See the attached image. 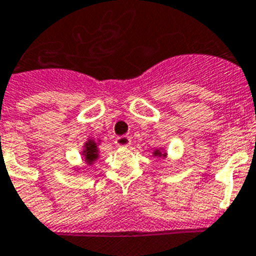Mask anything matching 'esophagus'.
I'll use <instances>...</instances> for the list:
<instances>
[{
    "label": "esophagus",
    "mask_w": 256,
    "mask_h": 256,
    "mask_svg": "<svg viewBox=\"0 0 256 256\" xmlns=\"http://www.w3.org/2000/svg\"><path fill=\"white\" fill-rule=\"evenodd\" d=\"M115 145L116 146L124 148V146H130V138L128 136H119L115 138Z\"/></svg>",
    "instance_id": "34e87169"
}]
</instances>
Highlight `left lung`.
Segmentation results:
<instances>
[{
	"label": "left lung",
	"mask_w": 256,
	"mask_h": 256,
	"mask_svg": "<svg viewBox=\"0 0 256 256\" xmlns=\"http://www.w3.org/2000/svg\"><path fill=\"white\" fill-rule=\"evenodd\" d=\"M154 156H156V157H166V153H162L161 150H160V149H157V150H154Z\"/></svg>",
	"instance_id": "left-lung-1"
}]
</instances>
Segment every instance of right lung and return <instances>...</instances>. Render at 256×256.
<instances>
[{"instance_id":"1","label":"right lung","mask_w":256,"mask_h":256,"mask_svg":"<svg viewBox=\"0 0 256 256\" xmlns=\"http://www.w3.org/2000/svg\"><path fill=\"white\" fill-rule=\"evenodd\" d=\"M84 157H85V162L88 164H92L96 160H98V144L95 142L94 140H88L85 144V150L82 152Z\"/></svg>"}]
</instances>
